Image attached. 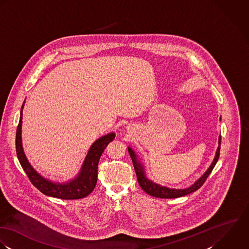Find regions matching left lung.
<instances>
[{
    "instance_id": "8db88e82",
    "label": "left lung",
    "mask_w": 249,
    "mask_h": 249,
    "mask_svg": "<svg viewBox=\"0 0 249 249\" xmlns=\"http://www.w3.org/2000/svg\"><path fill=\"white\" fill-rule=\"evenodd\" d=\"M220 142H221V137L219 136L218 137V147L216 149L215 156H214L211 165L209 166V168L205 171V173L199 178L198 180H196L195 182V184H193L191 187L186 188V189L167 188V187L160 186V184H157V183L153 182L152 180H150L146 177L144 166L142 165L141 160L138 159V155L136 154V152L132 149L131 147H128V152H129V154L132 158V161H133L135 171H136V174H137V177H138V182H139L140 186L142 187V189L146 194H148L154 197H158V198H177V197H181V196L190 195V194L197 191L199 188H201V186L204 184V182L206 181L208 176L211 174L212 170L213 169L214 165L217 162V160L219 158Z\"/></svg>"
}]
</instances>
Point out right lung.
<instances>
[{
	"mask_svg": "<svg viewBox=\"0 0 249 249\" xmlns=\"http://www.w3.org/2000/svg\"><path fill=\"white\" fill-rule=\"evenodd\" d=\"M25 101L20 111L19 124L16 130V153L20 164L28 175L32 184L45 196L55 198L81 199L88 196L94 190L97 183L98 162L100 157L107 144L115 138L114 133H109L96 140L89 150L80 172L76 177L67 182H53L39 174L30 163L22 145V118Z\"/></svg>",
	"mask_w": 249,
	"mask_h": 249,
	"instance_id": "1",
	"label": "right lung"
}]
</instances>
